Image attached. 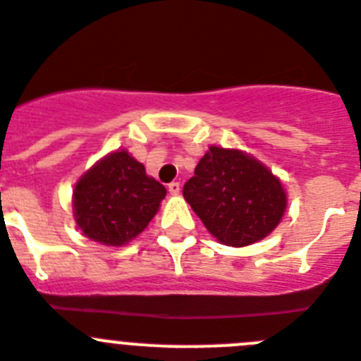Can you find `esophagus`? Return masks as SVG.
I'll return each mask as SVG.
<instances>
[{
	"instance_id": "34e87169",
	"label": "esophagus",
	"mask_w": 361,
	"mask_h": 361,
	"mask_svg": "<svg viewBox=\"0 0 361 361\" xmlns=\"http://www.w3.org/2000/svg\"><path fill=\"white\" fill-rule=\"evenodd\" d=\"M180 190H181V187H180V183H178V181H172V183H169V192H171L172 196L180 194Z\"/></svg>"
}]
</instances>
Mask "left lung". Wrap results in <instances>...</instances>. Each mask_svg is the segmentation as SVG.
<instances>
[{"label": "left lung", "mask_w": 361, "mask_h": 361, "mask_svg": "<svg viewBox=\"0 0 361 361\" xmlns=\"http://www.w3.org/2000/svg\"><path fill=\"white\" fill-rule=\"evenodd\" d=\"M183 198L219 243L245 247L278 227L287 192L271 169L240 149L211 145L183 187Z\"/></svg>", "instance_id": "left-lung-1"}]
</instances>
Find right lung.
I'll return each instance as SVG.
<instances>
[{
    "mask_svg": "<svg viewBox=\"0 0 361 361\" xmlns=\"http://www.w3.org/2000/svg\"><path fill=\"white\" fill-rule=\"evenodd\" d=\"M165 187L127 150H114L76 181L72 211L81 233L102 245L121 247L142 234L165 198Z\"/></svg>",
    "mask_w": 361,
    "mask_h": 361,
    "instance_id": "right-lung-1",
    "label": "right lung"
}]
</instances>
